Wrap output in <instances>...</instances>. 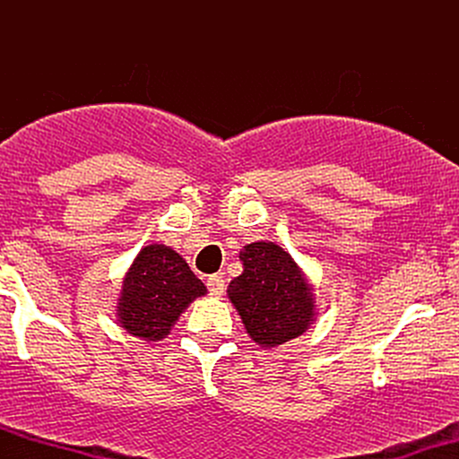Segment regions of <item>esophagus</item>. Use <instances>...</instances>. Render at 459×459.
<instances>
[{"mask_svg": "<svg viewBox=\"0 0 459 459\" xmlns=\"http://www.w3.org/2000/svg\"><path fill=\"white\" fill-rule=\"evenodd\" d=\"M207 287H209V293H212L213 298H222L226 282H224L222 276H209L207 278Z\"/></svg>", "mask_w": 459, "mask_h": 459, "instance_id": "esophagus-1", "label": "esophagus"}]
</instances>
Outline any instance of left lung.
I'll return each mask as SVG.
<instances>
[{"label":"left lung","instance_id":"8db88e82","mask_svg":"<svg viewBox=\"0 0 459 459\" xmlns=\"http://www.w3.org/2000/svg\"><path fill=\"white\" fill-rule=\"evenodd\" d=\"M244 272L226 289L241 324L259 347L298 339L315 321V293L307 273L284 247L255 241L239 252Z\"/></svg>","mask_w":459,"mask_h":459}]
</instances>
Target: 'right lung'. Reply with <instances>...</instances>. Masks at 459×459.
<instances>
[{
  "label": "right lung",
  "instance_id": "right-lung-1",
  "mask_svg": "<svg viewBox=\"0 0 459 459\" xmlns=\"http://www.w3.org/2000/svg\"><path fill=\"white\" fill-rule=\"evenodd\" d=\"M207 287L170 246L151 244L140 250L123 278L116 321L131 336L161 341L175 321Z\"/></svg>",
  "mask_w": 459,
  "mask_h": 459
}]
</instances>
